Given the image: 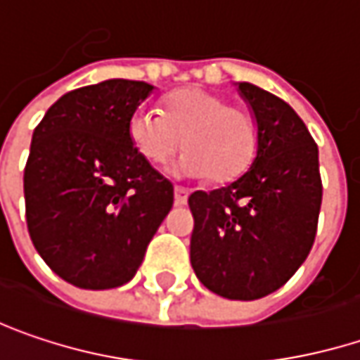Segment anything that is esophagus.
<instances>
[{
  "instance_id": "obj_1",
  "label": "esophagus",
  "mask_w": 360,
  "mask_h": 360,
  "mask_svg": "<svg viewBox=\"0 0 360 360\" xmlns=\"http://www.w3.org/2000/svg\"><path fill=\"white\" fill-rule=\"evenodd\" d=\"M189 198V191L185 187H175V205H185Z\"/></svg>"
}]
</instances>
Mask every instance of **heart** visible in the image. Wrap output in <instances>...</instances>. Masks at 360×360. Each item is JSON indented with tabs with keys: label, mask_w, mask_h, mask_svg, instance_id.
Instances as JSON below:
<instances>
[{
	"label": "heart",
	"mask_w": 360,
	"mask_h": 360,
	"mask_svg": "<svg viewBox=\"0 0 360 360\" xmlns=\"http://www.w3.org/2000/svg\"><path fill=\"white\" fill-rule=\"evenodd\" d=\"M128 138L150 165H165L187 150L175 165L183 177L234 179L246 171L259 146L255 116L224 96L201 87H185L165 97L162 116L136 108L128 117Z\"/></svg>",
	"instance_id": "obj_1"
}]
</instances>
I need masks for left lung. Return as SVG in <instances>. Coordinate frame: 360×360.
I'll list each match as a JSON object with an SVG mask.
<instances>
[{"label":"left lung","mask_w":360,"mask_h":360,"mask_svg":"<svg viewBox=\"0 0 360 360\" xmlns=\"http://www.w3.org/2000/svg\"><path fill=\"white\" fill-rule=\"evenodd\" d=\"M259 126L250 169L189 195L191 266L210 291L250 302L293 277L311 250L322 205L318 146L283 99L236 83Z\"/></svg>","instance_id":"left-lung-1"}]
</instances>
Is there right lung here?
<instances>
[{
  "label": "right lung",
  "instance_id": "1",
  "mask_svg": "<svg viewBox=\"0 0 360 360\" xmlns=\"http://www.w3.org/2000/svg\"><path fill=\"white\" fill-rule=\"evenodd\" d=\"M108 79L54 101L32 134L24 169L34 248L67 283L112 289L136 275L173 207V185L128 138V117L153 94Z\"/></svg>",
  "mask_w": 360,
  "mask_h": 360
}]
</instances>
